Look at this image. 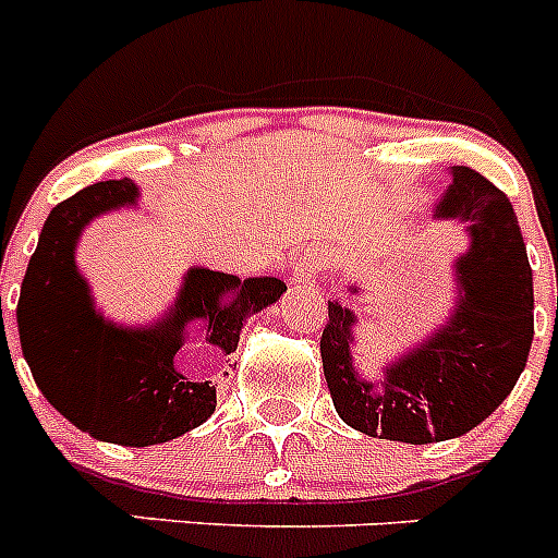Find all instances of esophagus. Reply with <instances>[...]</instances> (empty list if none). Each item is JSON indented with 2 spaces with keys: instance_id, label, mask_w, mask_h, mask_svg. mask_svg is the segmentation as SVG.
Here are the masks:
<instances>
[{
  "instance_id": "1",
  "label": "esophagus",
  "mask_w": 558,
  "mask_h": 558,
  "mask_svg": "<svg viewBox=\"0 0 558 558\" xmlns=\"http://www.w3.org/2000/svg\"><path fill=\"white\" fill-rule=\"evenodd\" d=\"M318 268H322V263H318V256H315L313 251H307V254L295 259L293 282L295 284H313L315 276H318Z\"/></svg>"
}]
</instances>
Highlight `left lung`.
<instances>
[{
    "label": "left lung",
    "mask_w": 558,
    "mask_h": 558,
    "mask_svg": "<svg viewBox=\"0 0 558 558\" xmlns=\"http://www.w3.org/2000/svg\"><path fill=\"white\" fill-rule=\"evenodd\" d=\"M450 175L433 218L458 220L470 240L452 265L458 302L450 318L368 379L352 357L360 318L329 302L324 377L338 416L366 436L402 445L463 436L502 405L529 360L534 276L514 206L470 167H452ZM349 293L360 295L357 284Z\"/></svg>",
    "instance_id": "left-lung-1"
}]
</instances>
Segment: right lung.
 Instances as JSON below:
<instances>
[{"label":"right lung","instance_id":"1","mask_svg":"<svg viewBox=\"0 0 558 558\" xmlns=\"http://www.w3.org/2000/svg\"><path fill=\"white\" fill-rule=\"evenodd\" d=\"M136 201L131 179L100 181L49 211L16 307L24 360L49 405L77 430L122 447L165 445L204 425L218 405L215 383L175 366L190 329L231 354L245 318L288 290L276 276L190 268L165 318L147 327L108 322L75 263L77 240L92 220Z\"/></svg>","mask_w":558,"mask_h":558}]
</instances>
